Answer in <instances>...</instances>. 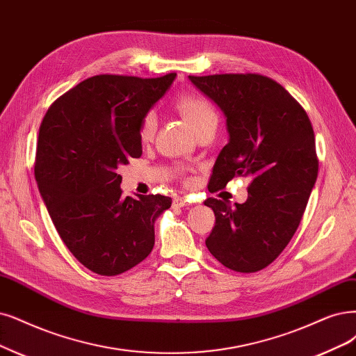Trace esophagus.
<instances>
[{"instance_id":"obj_1","label":"esophagus","mask_w":356,"mask_h":356,"mask_svg":"<svg viewBox=\"0 0 356 356\" xmlns=\"http://www.w3.org/2000/svg\"><path fill=\"white\" fill-rule=\"evenodd\" d=\"M188 205H189V201L186 198H181V196H176L173 200V208H183Z\"/></svg>"}]
</instances>
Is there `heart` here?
Masks as SVG:
<instances>
[{"label":"heart","mask_w":356,"mask_h":356,"mask_svg":"<svg viewBox=\"0 0 356 356\" xmlns=\"http://www.w3.org/2000/svg\"><path fill=\"white\" fill-rule=\"evenodd\" d=\"M176 110L180 113V115L185 118L188 124L192 127L195 134H198L200 130L217 126L218 123V114L213 104L207 98L201 95H181L175 102ZM156 127V118L152 113L147 114L140 122L139 126V138L142 142H149L155 134Z\"/></svg>","instance_id":"obj_1"}]
</instances>
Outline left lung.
Segmentation results:
<instances>
[{"label": "left lung", "mask_w": 356, "mask_h": 356, "mask_svg": "<svg viewBox=\"0 0 356 356\" xmlns=\"http://www.w3.org/2000/svg\"><path fill=\"white\" fill-rule=\"evenodd\" d=\"M226 115L229 143L209 183L225 188L251 177L248 200L208 198L216 226L205 245L222 266L255 273L270 266L293 238L318 175L315 136L305 110L273 79L255 74L189 76Z\"/></svg>", "instance_id": "1"}]
</instances>
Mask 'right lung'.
<instances>
[{"instance_id":"right-lung-1","label":"right lung","mask_w":356,"mask_h":356,"mask_svg":"<svg viewBox=\"0 0 356 356\" xmlns=\"http://www.w3.org/2000/svg\"><path fill=\"white\" fill-rule=\"evenodd\" d=\"M176 73L98 74L65 92L39 127L35 179L64 245L88 270L117 275L147 258L164 195L122 196L117 168L142 155L139 126Z\"/></svg>"}]
</instances>
